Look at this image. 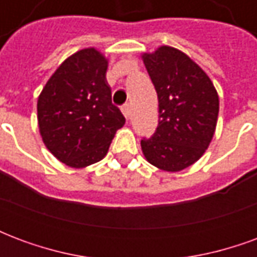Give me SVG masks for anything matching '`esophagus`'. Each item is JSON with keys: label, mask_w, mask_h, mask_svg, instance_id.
Listing matches in <instances>:
<instances>
[{"label": "esophagus", "mask_w": 257, "mask_h": 257, "mask_svg": "<svg viewBox=\"0 0 257 257\" xmlns=\"http://www.w3.org/2000/svg\"><path fill=\"white\" fill-rule=\"evenodd\" d=\"M122 112L123 115L126 117V119H131L132 118V107H131V104H125V106H122Z\"/></svg>", "instance_id": "34e87169"}]
</instances>
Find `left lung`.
I'll use <instances>...</instances> for the list:
<instances>
[{
  "label": "left lung",
  "instance_id": "1",
  "mask_svg": "<svg viewBox=\"0 0 257 257\" xmlns=\"http://www.w3.org/2000/svg\"><path fill=\"white\" fill-rule=\"evenodd\" d=\"M142 59L158 96V126L140 142L143 156L161 171L180 172L204 156L219 115L215 85L198 64L178 48L161 45Z\"/></svg>",
  "mask_w": 257,
  "mask_h": 257
}]
</instances>
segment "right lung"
Segmentation results:
<instances>
[{
    "instance_id": "1",
    "label": "right lung",
    "mask_w": 257,
    "mask_h": 257,
    "mask_svg": "<svg viewBox=\"0 0 257 257\" xmlns=\"http://www.w3.org/2000/svg\"><path fill=\"white\" fill-rule=\"evenodd\" d=\"M108 59L93 47L68 56L37 101L42 142L67 167L86 168L106 157L125 117L111 101Z\"/></svg>"
}]
</instances>
